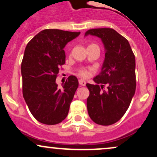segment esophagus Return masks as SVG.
<instances>
[{"label": "esophagus", "instance_id": "34e87169", "mask_svg": "<svg viewBox=\"0 0 157 157\" xmlns=\"http://www.w3.org/2000/svg\"><path fill=\"white\" fill-rule=\"evenodd\" d=\"M79 84L80 85V86H85L86 84V82L83 80H79Z\"/></svg>", "mask_w": 157, "mask_h": 157}]
</instances>
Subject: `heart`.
Listing matches in <instances>:
<instances>
[{"mask_svg": "<svg viewBox=\"0 0 157 157\" xmlns=\"http://www.w3.org/2000/svg\"><path fill=\"white\" fill-rule=\"evenodd\" d=\"M91 46V45H90ZM79 74H80V76L82 77H87L89 75V71L87 69H85V68H82V69L80 70L79 71Z\"/></svg>", "mask_w": 157, "mask_h": 157, "instance_id": "heart-1", "label": "heart"}]
</instances>
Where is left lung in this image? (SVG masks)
I'll return each mask as SVG.
<instances>
[{
    "label": "left lung",
    "instance_id": "8db88e82",
    "mask_svg": "<svg viewBox=\"0 0 157 157\" xmlns=\"http://www.w3.org/2000/svg\"><path fill=\"white\" fill-rule=\"evenodd\" d=\"M88 35L101 39L105 52L101 71L93 79L97 85L86 84L88 113L98 125H112L125 114L134 96L135 56L128 41L113 29H90L85 34Z\"/></svg>",
    "mask_w": 157,
    "mask_h": 157
}]
</instances>
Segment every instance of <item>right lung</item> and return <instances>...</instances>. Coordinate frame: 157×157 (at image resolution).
<instances>
[{
	"label": "right lung",
	"instance_id": "right-lung-1",
	"mask_svg": "<svg viewBox=\"0 0 157 157\" xmlns=\"http://www.w3.org/2000/svg\"><path fill=\"white\" fill-rule=\"evenodd\" d=\"M80 34L45 29L25 48L21 63L23 98L34 117L41 123L56 125L67 117L78 80L69 76L60 89L56 77L59 67L66 63L65 46Z\"/></svg>",
	"mask_w": 157,
	"mask_h": 157
}]
</instances>
